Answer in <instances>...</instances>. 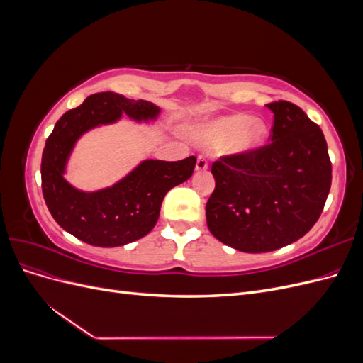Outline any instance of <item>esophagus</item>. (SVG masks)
I'll list each match as a JSON object with an SVG mask.
<instances>
[{"instance_id":"esophagus-1","label":"esophagus","mask_w":363,"mask_h":363,"mask_svg":"<svg viewBox=\"0 0 363 363\" xmlns=\"http://www.w3.org/2000/svg\"><path fill=\"white\" fill-rule=\"evenodd\" d=\"M208 168V163H207V159L204 156H199V159H196V164H195V169L201 172V171H206Z\"/></svg>"}]
</instances>
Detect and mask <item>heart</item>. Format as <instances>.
Returning a JSON list of instances; mask_svg holds the SVG:
<instances>
[{
    "label": "heart",
    "instance_id": "heart-1",
    "mask_svg": "<svg viewBox=\"0 0 363 363\" xmlns=\"http://www.w3.org/2000/svg\"><path fill=\"white\" fill-rule=\"evenodd\" d=\"M268 135L267 124L245 113L213 118L196 128V140L206 148L227 145L232 155H250L260 148Z\"/></svg>",
    "mask_w": 363,
    "mask_h": 363
}]
</instances>
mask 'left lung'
Instances as JSON below:
<instances>
[{
  "label": "left lung",
  "instance_id": "1",
  "mask_svg": "<svg viewBox=\"0 0 363 363\" xmlns=\"http://www.w3.org/2000/svg\"><path fill=\"white\" fill-rule=\"evenodd\" d=\"M267 107L274 113L271 142L215 162L216 184L206 204L211 233L244 252L274 251L303 238L320 218L332 184L321 128L289 101Z\"/></svg>",
  "mask_w": 363,
  "mask_h": 363
}]
</instances>
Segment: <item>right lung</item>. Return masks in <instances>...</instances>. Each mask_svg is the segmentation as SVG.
<instances>
[{
    "label": "right lung",
    "instance_id": "right-lung-1",
    "mask_svg": "<svg viewBox=\"0 0 363 363\" xmlns=\"http://www.w3.org/2000/svg\"><path fill=\"white\" fill-rule=\"evenodd\" d=\"M160 108L150 101L128 100L115 92L87 96L54 125L42 152V192L56 223L83 242L119 247L155 228L164 195L188 180L195 156L177 162L144 160L111 188L84 192L65 179L75 142L94 127L113 124L127 115L136 123L157 119Z\"/></svg>",
    "mask_w": 363,
    "mask_h": 363
}]
</instances>
